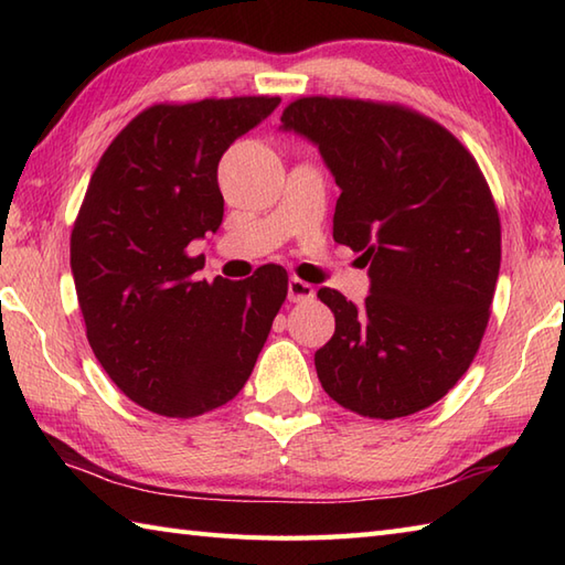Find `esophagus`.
<instances>
[{
    "label": "esophagus",
    "mask_w": 565,
    "mask_h": 565,
    "mask_svg": "<svg viewBox=\"0 0 565 565\" xmlns=\"http://www.w3.org/2000/svg\"><path fill=\"white\" fill-rule=\"evenodd\" d=\"M313 296H316L313 284L298 279V276H294V279L289 281V301L301 303V301H310Z\"/></svg>",
    "instance_id": "34e87169"
}]
</instances>
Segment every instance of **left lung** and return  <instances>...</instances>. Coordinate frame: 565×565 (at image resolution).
Returning <instances> with one entry per match:
<instances>
[{
	"instance_id": "obj_1",
	"label": "left lung",
	"mask_w": 565,
	"mask_h": 565,
	"mask_svg": "<svg viewBox=\"0 0 565 565\" xmlns=\"http://www.w3.org/2000/svg\"><path fill=\"white\" fill-rule=\"evenodd\" d=\"M286 130L313 140L342 189L334 243L362 252V308L334 291L316 371L334 403L393 419L444 398L481 347L500 271V215L476 158L401 104L301 97Z\"/></svg>"
}]
</instances>
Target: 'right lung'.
<instances>
[{
	"label": "right lung",
	"mask_w": 565,
	"mask_h": 565,
	"mask_svg": "<svg viewBox=\"0 0 565 565\" xmlns=\"http://www.w3.org/2000/svg\"><path fill=\"white\" fill-rule=\"evenodd\" d=\"M279 97L152 104L94 170L70 235V267L94 356L130 401L196 417L233 401L289 294L264 264L245 281H196L191 239L223 221L218 162Z\"/></svg>",
	"instance_id": "right-lung-1"
}]
</instances>
